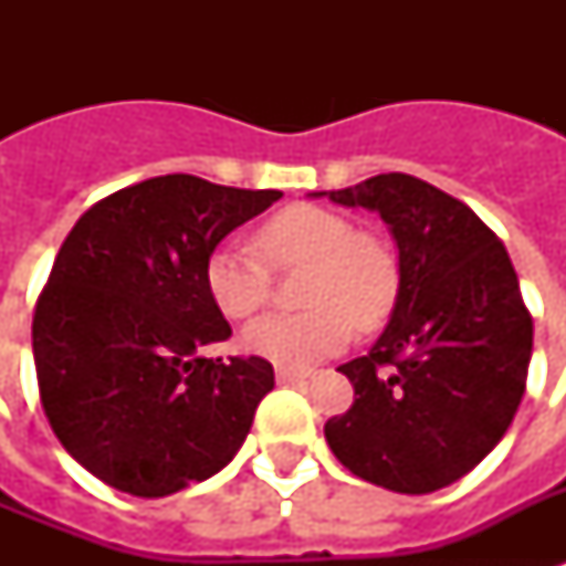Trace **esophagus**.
<instances>
[{
  "instance_id": "1",
  "label": "esophagus",
  "mask_w": 566,
  "mask_h": 566,
  "mask_svg": "<svg viewBox=\"0 0 566 566\" xmlns=\"http://www.w3.org/2000/svg\"><path fill=\"white\" fill-rule=\"evenodd\" d=\"M275 378H279V385H300V381L311 378V373L291 370V367H279V370H275Z\"/></svg>"
}]
</instances>
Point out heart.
Instances as JSON below:
<instances>
[{"instance_id": "b5f03b06", "label": "heart", "mask_w": 566, "mask_h": 566, "mask_svg": "<svg viewBox=\"0 0 566 566\" xmlns=\"http://www.w3.org/2000/svg\"><path fill=\"white\" fill-rule=\"evenodd\" d=\"M258 255L220 243L205 261V291L222 317L247 319L273 296V270L302 275L296 314H266L243 328V346L279 367L302 370L340 353L355 326L373 328L394 311L402 270L394 247L376 231L355 229L340 211L287 205L252 234Z\"/></svg>"}]
</instances>
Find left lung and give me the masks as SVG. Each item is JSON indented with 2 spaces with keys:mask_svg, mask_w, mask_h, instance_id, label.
Instances as JSON below:
<instances>
[{
  "mask_svg": "<svg viewBox=\"0 0 566 566\" xmlns=\"http://www.w3.org/2000/svg\"><path fill=\"white\" fill-rule=\"evenodd\" d=\"M328 199L381 213L402 270L381 337L337 367L355 402L326 422L328 447L387 491L447 488L500 443L526 394L535 326L514 264L461 199L405 172Z\"/></svg>",
  "mask_w": 566,
  "mask_h": 566,
  "instance_id": "left-lung-1",
  "label": "left lung"
}]
</instances>
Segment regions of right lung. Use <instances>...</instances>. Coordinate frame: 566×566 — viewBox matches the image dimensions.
Wrapping results in <instances>:
<instances>
[{"mask_svg": "<svg viewBox=\"0 0 566 566\" xmlns=\"http://www.w3.org/2000/svg\"><path fill=\"white\" fill-rule=\"evenodd\" d=\"M275 199L172 172L105 196L66 234L31 349L49 426L87 473L153 500L222 470L247 440L273 364L199 355L231 337L202 273Z\"/></svg>", "mask_w": 566, "mask_h": 566, "instance_id": "obj_1", "label": "right lung"}]
</instances>
